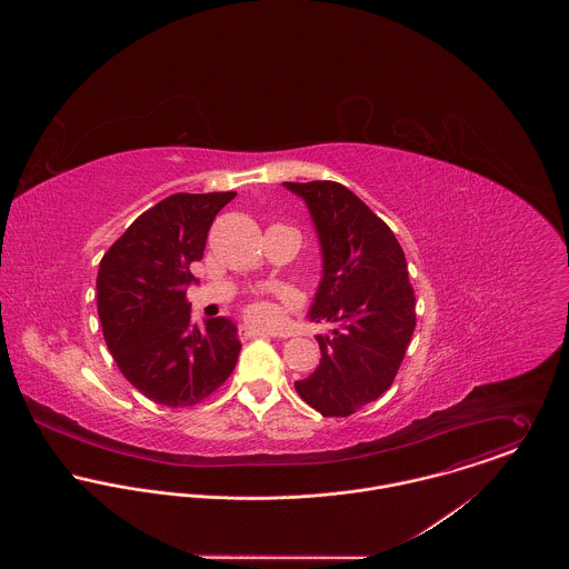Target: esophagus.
<instances>
[{
  "instance_id": "esophagus-1",
  "label": "esophagus",
  "mask_w": 569,
  "mask_h": 569,
  "mask_svg": "<svg viewBox=\"0 0 569 569\" xmlns=\"http://www.w3.org/2000/svg\"><path fill=\"white\" fill-rule=\"evenodd\" d=\"M241 337H243V339H256V337H271V335L264 332V330L251 328V326H243V328H241Z\"/></svg>"
}]
</instances>
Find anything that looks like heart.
<instances>
[{
	"label": "heart",
	"instance_id": "obj_1",
	"mask_svg": "<svg viewBox=\"0 0 569 569\" xmlns=\"http://www.w3.org/2000/svg\"><path fill=\"white\" fill-rule=\"evenodd\" d=\"M244 320L249 325L262 326V328H271L278 325L280 320V311L276 305L267 302V300H251L243 307Z\"/></svg>",
	"mask_w": 569,
	"mask_h": 569
}]
</instances>
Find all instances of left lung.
<instances>
[{
  "mask_svg": "<svg viewBox=\"0 0 569 569\" xmlns=\"http://www.w3.org/2000/svg\"><path fill=\"white\" fill-rule=\"evenodd\" d=\"M313 217L325 276L311 307L318 370L296 381L298 395L322 416H350L377 401L397 379L416 326V296L403 247L352 190L337 181H284Z\"/></svg>",
  "mask_w": 569,
  "mask_h": 569,
  "instance_id": "obj_1",
  "label": "left lung"
}]
</instances>
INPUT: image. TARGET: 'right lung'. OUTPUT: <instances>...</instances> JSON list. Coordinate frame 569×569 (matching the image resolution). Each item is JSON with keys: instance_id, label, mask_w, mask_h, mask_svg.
<instances>
[{"instance_id": "obj_1", "label": "right lung", "mask_w": 569, "mask_h": 569, "mask_svg": "<svg viewBox=\"0 0 569 569\" xmlns=\"http://www.w3.org/2000/svg\"><path fill=\"white\" fill-rule=\"evenodd\" d=\"M237 192H177L142 212L107 249L96 278L98 318L127 381L151 401L190 407L232 375L241 341L226 318L192 325L186 284L210 226Z\"/></svg>"}]
</instances>
